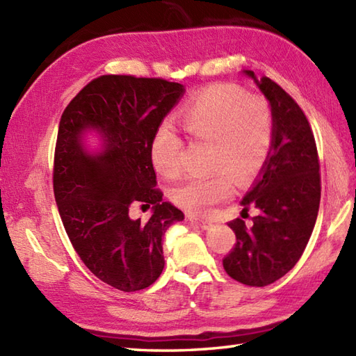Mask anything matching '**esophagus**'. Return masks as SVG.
I'll list each match as a JSON object with an SVG mask.
<instances>
[{"instance_id":"obj_1","label":"esophagus","mask_w":356,"mask_h":356,"mask_svg":"<svg viewBox=\"0 0 356 356\" xmlns=\"http://www.w3.org/2000/svg\"><path fill=\"white\" fill-rule=\"evenodd\" d=\"M188 218H190V222L194 223L195 226H199V228L202 229H208L211 225H213V222L209 220V218H205V217H199V216H188Z\"/></svg>"}]
</instances>
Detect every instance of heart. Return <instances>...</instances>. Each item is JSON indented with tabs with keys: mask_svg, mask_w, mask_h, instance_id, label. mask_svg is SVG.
Masks as SVG:
<instances>
[{
	"mask_svg": "<svg viewBox=\"0 0 356 356\" xmlns=\"http://www.w3.org/2000/svg\"><path fill=\"white\" fill-rule=\"evenodd\" d=\"M182 127L194 140L211 142L209 177H193L172 190V200L195 214L223 202L237 185L251 184L270 153L274 120L268 101L248 95L236 86L203 88L182 111ZM184 143L170 127H162L151 140L149 154L156 171L166 179L182 174Z\"/></svg>",
	"mask_w": 356,
	"mask_h": 356,
	"instance_id": "heart-1",
	"label": "heart"
}]
</instances>
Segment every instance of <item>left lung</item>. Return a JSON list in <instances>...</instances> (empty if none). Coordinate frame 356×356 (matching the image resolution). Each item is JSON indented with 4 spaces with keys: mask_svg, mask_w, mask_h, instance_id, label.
Returning a JSON list of instances; mask_svg holds the SVG:
<instances>
[{
    "mask_svg": "<svg viewBox=\"0 0 356 356\" xmlns=\"http://www.w3.org/2000/svg\"><path fill=\"white\" fill-rule=\"evenodd\" d=\"M245 73L270 104L274 136L259 180L241 200L243 213L255 208L257 216L251 228L243 218L228 223L237 241L223 268L237 282L261 287L287 274L311 238L321 197L320 159L311 124L292 96L266 76Z\"/></svg>",
    "mask_w": 356,
    "mask_h": 356,
    "instance_id": "1",
    "label": "left lung"
}]
</instances>
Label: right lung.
Returning a JSON list of instances; mask_svg holds the SVG:
<instances>
[{
	"label": "right lung",
	"instance_id": "obj_1",
	"mask_svg": "<svg viewBox=\"0 0 356 356\" xmlns=\"http://www.w3.org/2000/svg\"><path fill=\"white\" fill-rule=\"evenodd\" d=\"M184 86L162 78L104 74L67 105L59 120L53 193L74 251L104 283L124 292L145 289L163 269L162 236L184 213L156 188L149 147ZM95 129L104 145L92 155L81 134ZM154 205L148 222L127 214Z\"/></svg>",
	"mask_w": 356,
	"mask_h": 356
}]
</instances>
